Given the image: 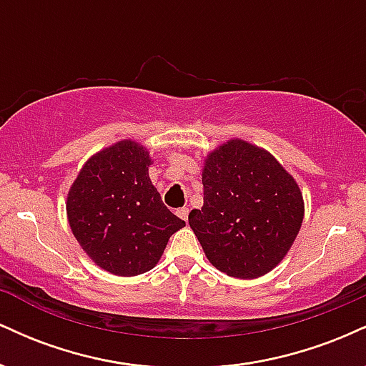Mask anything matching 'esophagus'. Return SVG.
Masks as SVG:
<instances>
[{
  "label": "esophagus",
  "instance_id": "obj_1",
  "mask_svg": "<svg viewBox=\"0 0 366 366\" xmlns=\"http://www.w3.org/2000/svg\"><path fill=\"white\" fill-rule=\"evenodd\" d=\"M177 217L179 218H182V220H187V217H189V208H179L177 209Z\"/></svg>",
  "mask_w": 366,
  "mask_h": 366
}]
</instances>
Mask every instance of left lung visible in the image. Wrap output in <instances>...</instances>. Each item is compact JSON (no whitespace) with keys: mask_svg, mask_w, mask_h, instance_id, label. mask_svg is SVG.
<instances>
[{"mask_svg":"<svg viewBox=\"0 0 366 366\" xmlns=\"http://www.w3.org/2000/svg\"><path fill=\"white\" fill-rule=\"evenodd\" d=\"M204 203L189 225L213 267L258 279L291 249L305 217L300 186L268 151L230 139L204 159Z\"/></svg>","mask_w":366,"mask_h":366,"instance_id":"8db88e82","label":"left lung"}]
</instances>
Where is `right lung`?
Returning <instances> with one entry per match:
<instances>
[{
	"label": "right lung",
	"instance_id": "add662e5",
	"mask_svg": "<svg viewBox=\"0 0 366 366\" xmlns=\"http://www.w3.org/2000/svg\"><path fill=\"white\" fill-rule=\"evenodd\" d=\"M148 149L124 139L91 157L66 196V217L87 256L113 275L151 270L186 227L151 184Z\"/></svg>",
	"mask_w": 366,
	"mask_h": 366
}]
</instances>
